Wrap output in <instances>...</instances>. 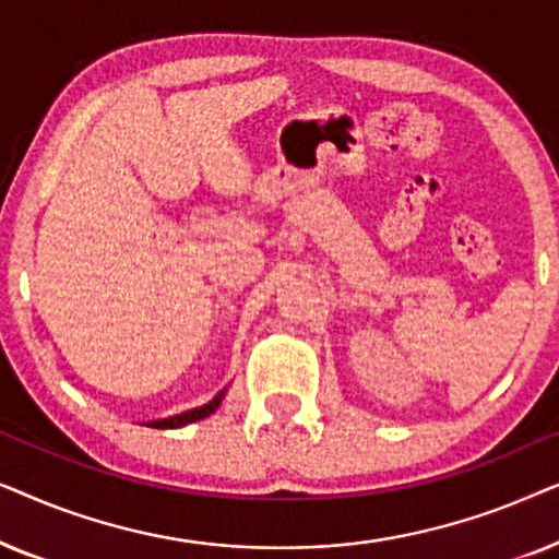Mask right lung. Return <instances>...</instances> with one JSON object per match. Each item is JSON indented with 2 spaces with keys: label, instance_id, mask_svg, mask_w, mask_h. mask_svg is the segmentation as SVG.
I'll use <instances>...</instances> for the list:
<instances>
[{
  "label": "right lung",
  "instance_id": "1",
  "mask_svg": "<svg viewBox=\"0 0 559 559\" xmlns=\"http://www.w3.org/2000/svg\"><path fill=\"white\" fill-rule=\"evenodd\" d=\"M224 394H226V389H224V392H218L216 396H213L209 404H203V407L188 409V412H182V415H175V417H167V419H152V423H147V425L150 427H157V430H175V427L190 425V423H195V419H203V417L213 415V412L218 409L221 400H224Z\"/></svg>",
  "mask_w": 559,
  "mask_h": 559
}]
</instances>
